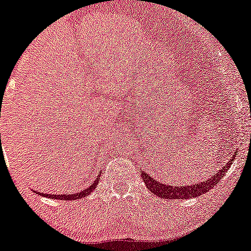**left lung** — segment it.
<instances>
[{"instance_id":"obj_1","label":"left lung","mask_w":251,"mask_h":251,"mask_svg":"<svg viewBox=\"0 0 251 251\" xmlns=\"http://www.w3.org/2000/svg\"><path fill=\"white\" fill-rule=\"evenodd\" d=\"M236 155H237V151H235V153H232V157H231L230 161L225 166H223L222 169L217 174L211 176L208 180L203 181V182H198L195 184H187V186L181 187L170 186V184L162 183L159 181L155 180L152 176L149 175L144 170H142V175L140 176H142L144 183L147 184V188L149 191L156 194L157 197L164 198V199H192V198H197L199 195L205 194L211 188H213L219 182L220 178L224 177L225 173L227 172V169L231 167L232 162L235 161Z\"/></svg>"}]
</instances>
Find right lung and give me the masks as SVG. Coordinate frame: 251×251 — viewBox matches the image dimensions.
<instances>
[{"label":"right lung","mask_w":251,"mask_h":251,"mask_svg":"<svg viewBox=\"0 0 251 251\" xmlns=\"http://www.w3.org/2000/svg\"><path fill=\"white\" fill-rule=\"evenodd\" d=\"M100 176V174H99ZM96 177L95 181L90 184L88 188L85 189H82L81 192L78 193H73V194H44V193H40V192H35L37 194L41 195V197H45V198H51V199H57V200H76V199H81V198H84L87 197L88 194H90L94 189L96 188V186H98L99 183V180H100V177Z\"/></svg>","instance_id":"obj_1"}]
</instances>
